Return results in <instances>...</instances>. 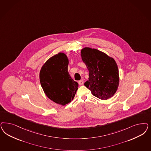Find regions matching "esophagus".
I'll return each instance as SVG.
<instances>
[{"label":"esophagus","instance_id":"34e87169","mask_svg":"<svg viewBox=\"0 0 151 151\" xmlns=\"http://www.w3.org/2000/svg\"><path fill=\"white\" fill-rule=\"evenodd\" d=\"M78 83H79V84L80 86H82L83 84V83H84V81H83V79H82V80H81V81H79L78 82Z\"/></svg>","mask_w":151,"mask_h":151}]
</instances>
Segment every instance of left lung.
Instances as JSON below:
<instances>
[{"mask_svg":"<svg viewBox=\"0 0 151 151\" xmlns=\"http://www.w3.org/2000/svg\"><path fill=\"white\" fill-rule=\"evenodd\" d=\"M81 55L89 71V78L84 86L94 96L102 100L113 97L119 83L115 60L103 52L89 47L82 49Z\"/></svg>","mask_w":151,"mask_h":151,"instance_id":"8db88e82","label":"left lung"}]
</instances>
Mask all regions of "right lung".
I'll use <instances>...</instances> for the list:
<instances>
[{"instance_id":"add662e5","label":"right lung","mask_w":151,"mask_h":151,"mask_svg":"<svg viewBox=\"0 0 151 151\" xmlns=\"http://www.w3.org/2000/svg\"><path fill=\"white\" fill-rule=\"evenodd\" d=\"M68 57L60 52L48 59L42 67L39 79L47 97L62 106L70 102L78 89V83L68 73Z\"/></svg>"}]
</instances>
